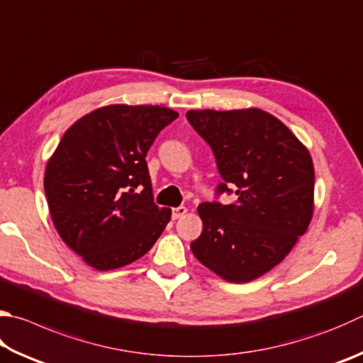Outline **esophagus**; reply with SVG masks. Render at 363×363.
<instances>
[{
  "label": "esophagus",
  "instance_id": "34e87169",
  "mask_svg": "<svg viewBox=\"0 0 363 363\" xmlns=\"http://www.w3.org/2000/svg\"><path fill=\"white\" fill-rule=\"evenodd\" d=\"M187 214V208L186 206H179V208H174L173 209V219H181L182 216Z\"/></svg>",
  "mask_w": 363,
  "mask_h": 363
}]
</instances>
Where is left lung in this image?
Wrapping results in <instances>:
<instances>
[{
  "mask_svg": "<svg viewBox=\"0 0 363 363\" xmlns=\"http://www.w3.org/2000/svg\"><path fill=\"white\" fill-rule=\"evenodd\" d=\"M187 121L213 149L230 204L201 203L203 230L190 249L228 282H249L286 259L314 211V164L279 118L259 108L187 111Z\"/></svg>",
  "mask_w": 363,
  "mask_h": 363,
  "instance_id": "obj_1",
  "label": "left lung"
}]
</instances>
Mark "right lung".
Returning a JSON list of instances; mask_svg holds the SVG:
<instances>
[{"label":"right lung","mask_w":363,"mask_h":363,"mask_svg":"<svg viewBox=\"0 0 363 363\" xmlns=\"http://www.w3.org/2000/svg\"><path fill=\"white\" fill-rule=\"evenodd\" d=\"M177 116L149 104L98 108L65 131L45 164L54 227L98 272L140 259L169 222L171 209L154 203L146 155Z\"/></svg>","instance_id":"add662e5"}]
</instances>
